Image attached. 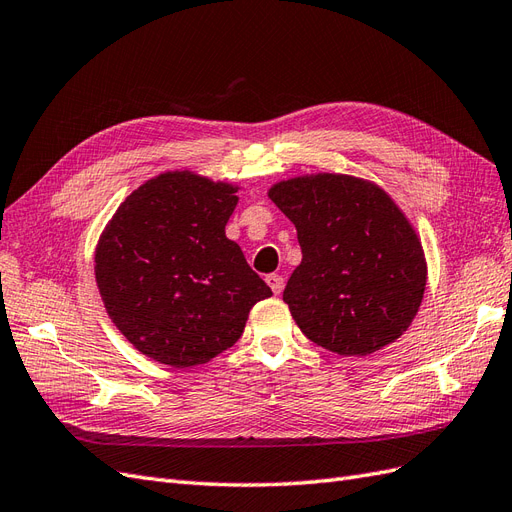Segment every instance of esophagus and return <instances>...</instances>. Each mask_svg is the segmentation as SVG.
I'll return each instance as SVG.
<instances>
[{"instance_id":"1","label":"esophagus","mask_w":512,"mask_h":512,"mask_svg":"<svg viewBox=\"0 0 512 512\" xmlns=\"http://www.w3.org/2000/svg\"><path fill=\"white\" fill-rule=\"evenodd\" d=\"M265 280H267V284L271 286L273 294H282V290H284V277H282V275L271 273V275L265 277Z\"/></svg>"}]
</instances>
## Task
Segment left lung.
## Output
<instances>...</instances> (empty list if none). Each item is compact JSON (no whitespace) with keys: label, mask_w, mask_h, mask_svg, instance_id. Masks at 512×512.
Returning a JSON list of instances; mask_svg holds the SVG:
<instances>
[{"label":"left lung","mask_w":512,"mask_h":512,"mask_svg":"<svg viewBox=\"0 0 512 512\" xmlns=\"http://www.w3.org/2000/svg\"><path fill=\"white\" fill-rule=\"evenodd\" d=\"M297 228L301 265L284 301L314 344L367 356L408 331L427 286L421 239L380 185L318 173L271 185Z\"/></svg>","instance_id":"left-lung-1"}]
</instances>
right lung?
<instances>
[{"label": "right lung", "mask_w": 512, "mask_h": 512, "mask_svg": "<svg viewBox=\"0 0 512 512\" xmlns=\"http://www.w3.org/2000/svg\"><path fill=\"white\" fill-rule=\"evenodd\" d=\"M237 190L168 170L123 200L100 235L96 282L106 314L149 359L181 369L211 361L273 294L226 237Z\"/></svg>", "instance_id": "obj_1"}]
</instances>
